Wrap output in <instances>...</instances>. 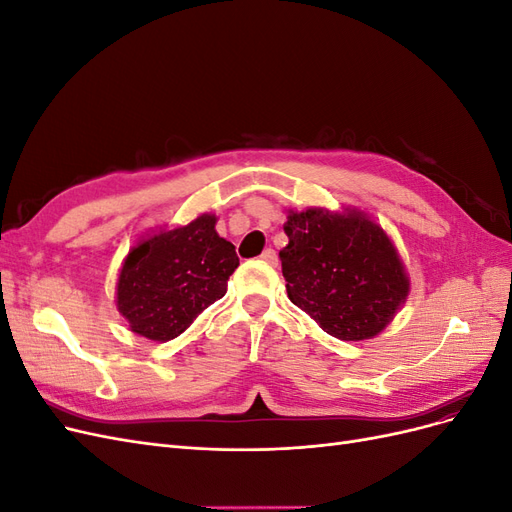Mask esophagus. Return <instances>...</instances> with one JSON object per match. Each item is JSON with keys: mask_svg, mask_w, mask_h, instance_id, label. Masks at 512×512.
<instances>
[{"mask_svg": "<svg viewBox=\"0 0 512 512\" xmlns=\"http://www.w3.org/2000/svg\"><path fill=\"white\" fill-rule=\"evenodd\" d=\"M260 258H262V262H267V265H271V267L277 265V254H275V250H271V247H267V250L260 254Z\"/></svg>", "mask_w": 512, "mask_h": 512, "instance_id": "34e87169", "label": "esophagus"}]
</instances>
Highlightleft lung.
Instances as JSON below:
<instances>
[{"label":"left lung","mask_w":512,"mask_h":512,"mask_svg":"<svg viewBox=\"0 0 512 512\" xmlns=\"http://www.w3.org/2000/svg\"><path fill=\"white\" fill-rule=\"evenodd\" d=\"M280 252L288 299L322 331L363 342L406 303L410 277L386 230L356 207L288 209Z\"/></svg>","instance_id":"obj_1"}]
</instances>
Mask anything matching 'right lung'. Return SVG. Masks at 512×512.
<instances>
[{
    "label": "right lung",
    "mask_w": 512,
    "mask_h": 512,
    "mask_svg": "<svg viewBox=\"0 0 512 512\" xmlns=\"http://www.w3.org/2000/svg\"><path fill=\"white\" fill-rule=\"evenodd\" d=\"M213 213L141 237L123 260L115 303L130 331L170 342L222 299L239 267L235 245L218 235Z\"/></svg>",
    "instance_id": "1"
}]
</instances>
